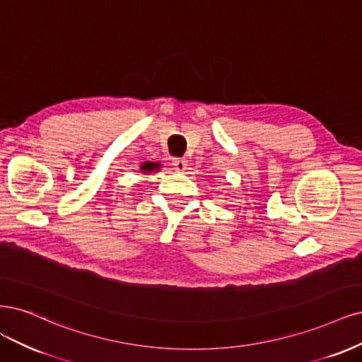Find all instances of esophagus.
<instances>
[{"label": "esophagus", "mask_w": 362, "mask_h": 362, "mask_svg": "<svg viewBox=\"0 0 362 362\" xmlns=\"http://www.w3.org/2000/svg\"><path fill=\"white\" fill-rule=\"evenodd\" d=\"M171 164H173L174 170L179 171V173H183L186 170V167H188V162H186V159H182V158H174L171 160Z\"/></svg>", "instance_id": "esophagus-1"}]
</instances>
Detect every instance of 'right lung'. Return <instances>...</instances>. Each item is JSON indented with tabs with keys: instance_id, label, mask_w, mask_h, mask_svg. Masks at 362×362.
Masks as SVG:
<instances>
[{
	"instance_id": "obj_1",
	"label": "right lung",
	"mask_w": 362,
	"mask_h": 362,
	"mask_svg": "<svg viewBox=\"0 0 362 362\" xmlns=\"http://www.w3.org/2000/svg\"><path fill=\"white\" fill-rule=\"evenodd\" d=\"M158 167H159V164H153V162H146V164L141 165V170L148 173V171H151V170H158Z\"/></svg>"
}]
</instances>
